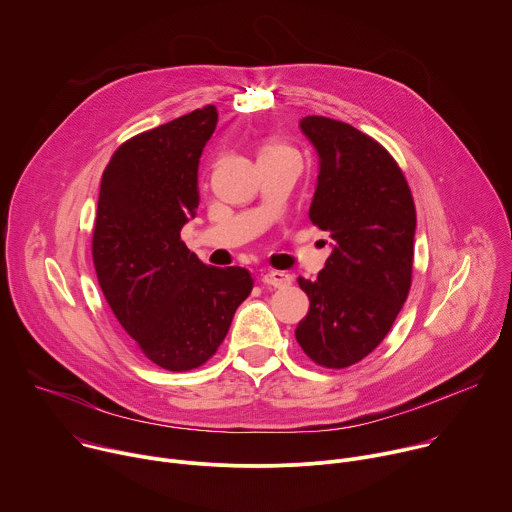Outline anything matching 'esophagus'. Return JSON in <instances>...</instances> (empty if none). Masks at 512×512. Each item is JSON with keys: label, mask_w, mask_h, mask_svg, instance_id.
Returning <instances> with one entry per match:
<instances>
[{"label": "esophagus", "mask_w": 512, "mask_h": 512, "mask_svg": "<svg viewBox=\"0 0 512 512\" xmlns=\"http://www.w3.org/2000/svg\"><path fill=\"white\" fill-rule=\"evenodd\" d=\"M261 281L265 285H271V287H287L291 283V275L285 273V271H265L261 275Z\"/></svg>", "instance_id": "obj_1"}]
</instances>
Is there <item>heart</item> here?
<instances>
[{
	"label": "heart",
	"instance_id": "b5f03b06",
	"mask_svg": "<svg viewBox=\"0 0 512 512\" xmlns=\"http://www.w3.org/2000/svg\"><path fill=\"white\" fill-rule=\"evenodd\" d=\"M287 154H296L294 150L289 148V145L277 141V139H265L259 150H257V160L259 158H275V156H287Z\"/></svg>",
	"mask_w": 512,
	"mask_h": 512
}]
</instances>
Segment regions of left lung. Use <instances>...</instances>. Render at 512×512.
<instances>
[{
  "label": "left lung",
  "instance_id": "1",
  "mask_svg": "<svg viewBox=\"0 0 512 512\" xmlns=\"http://www.w3.org/2000/svg\"><path fill=\"white\" fill-rule=\"evenodd\" d=\"M300 127L320 158L310 221L330 233L334 249L316 281L298 277L310 312L296 340L320 367L346 369L383 342L407 300L415 204L379 141L320 115Z\"/></svg>",
  "mask_w": 512,
  "mask_h": 512
}]
</instances>
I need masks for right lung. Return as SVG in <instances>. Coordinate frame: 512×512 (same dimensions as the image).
Wrapping results in <instances>:
<instances>
[{"instance_id": "add662e5", "label": "right lung", "mask_w": 512, "mask_h": 512, "mask_svg": "<svg viewBox=\"0 0 512 512\" xmlns=\"http://www.w3.org/2000/svg\"><path fill=\"white\" fill-rule=\"evenodd\" d=\"M216 121L206 105L127 139L101 180L93 263L103 296L139 350L174 373L216 352L253 289L247 269L210 267L180 239Z\"/></svg>"}]
</instances>
